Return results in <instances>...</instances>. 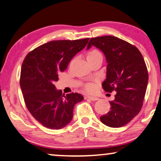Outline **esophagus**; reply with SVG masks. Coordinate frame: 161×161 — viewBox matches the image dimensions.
<instances>
[{
  "instance_id": "34e87169",
  "label": "esophagus",
  "mask_w": 161,
  "mask_h": 161,
  "mask_svg": "<svg viewBox=\"0 0 161 161\" xmlns=\"http://www.w3.org/2000/svg\"><path fill=\"white\" fill-rule=\"evenodd\" d=\"M86 98L90 99L92 101H96L98 99V97H93V96H87V97Z\"/></svg>"
}]
</instances>
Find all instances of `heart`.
I'll use <instances>...</instances> for the list:
<instances>
[{
  "label": "heart",
  "mask_w": 161,
  "mask_h": 161,
  "mask_svg": "<svg viewBox=\"0 0 161 161\" xmlns=\"http://www.w3.org/2000/svg\"><path fill=\"white\" fill-rule=\"evenodd\" d=\"M99 54H101V53H99L97 50H92L87 53V55H86V58L88 59V58L94 57H95V56H97ZM86 88L88 91H90L93 89V86L92 85H86Z\"/></svg>",
  "instance_id": "obj_1"
}]
</instances>
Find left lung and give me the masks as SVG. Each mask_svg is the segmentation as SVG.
Wrapping results in <instances>:
<instances>
[{"label": "left lung", "instance_id": "left-lung-1", "mask_svg": "<svg viewBox=\"0 0 161 161\" xmlns=\"http://www.w3.org/2000/svg\"><path fill=\"white\" fill-rule=\"evenodd\" d=\"M92 46L103 52L108 64L103 89L116 91L114 99L109 102L110 110L100 120L109 127H122L142 108L148 81L145 60L135 46L113 36L92 38L86 49Z\"/></svg>", "mask_w": 161, "mask_h": 161}]
</instances>
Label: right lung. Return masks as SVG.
Wrapping results in <instances>:
<instances>
[{
  "instance_id": "1",
  "label": "right lung",
  "mask_w": 161,
  "mask_h": 161,
  "mask_svg": "<svg viewBox=\"0 0 161 161\" xmlns=\"http://www.w3.org/2000/svg\"><path fill=\"white\" fill-rule=\"evenodd\" d=\"M89 39L52 41L36 48L21 66L20 85L32 116L44 127L58 130L71 121L75 105L84 99L78 93L62 94L55 81L75 56L86 47Z\"/></svg>"
}]
</instances>
